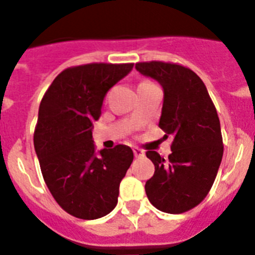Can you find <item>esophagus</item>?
I'll return each mask as SVG.
<instances>
[{"instance_id": "34e87169", "label": "esophagus", "mask_w": 255, "mask_h": 255, "mask_svg": "<svg viewBox=\"0 0 255 255\" xmlns=\"http://www.w3.org/2000/svg\"><path fill=\"white\" fill-rule=\"evenodd\" d=\"M132 152H134L135 157H141V155H144L143 150H141L140 148H138V147H134V148H132Z\"/></svg>"}]
</instances>
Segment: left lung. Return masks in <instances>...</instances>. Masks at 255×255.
Listing matches in <instances>:
<instances>
[{"label": "left lung", "instance_id": "obj_1", "mask_svg": "<svg viewBox=\"0 0 255 255\" xmlns=\"http://www.w3.org/2000/svg\"><path fill=\"white\" fill-rule=\"evenodd\" d=\"M135 69L163 89L158 126L173 136L168 159L147 152L155 171L145 193L159 211L182 213L207 197L217 176L224 154L220 119L204 83L188 67L152 61Z\"/></svg>", "mask_w": 255, "mask_h": 255}]
</instances>
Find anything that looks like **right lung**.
Masks as SVG:
<instances>
[{
  "instance_id": "add662e5",
  "label": "right lung",
  "mask_w": 255,
  "mask_h": 255,
  "mask_svg": "<svg viewBox=\"0 0 255 255\" xmlns=\"http://www.w3.org/2000/svg\"><path fill=\"white\" fill-rule=\"evenodd\" d=\"M134 64H89L58 74L38 111L34 148L42 175L61 208L74 217L97 220L117 204L120 182L134 153L119 144L96 150L93 123L103 98Z\"/></svg>"
}]
</instances>
